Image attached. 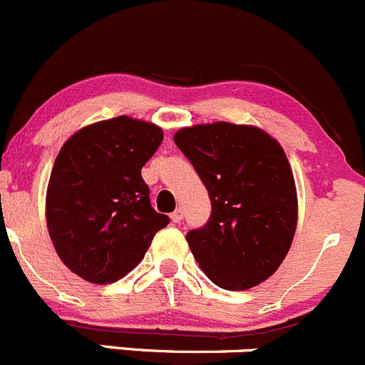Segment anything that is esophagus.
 I'll return each instance as SVG.
<instances>
[{"mask_svg": "<svg viewBox=\"0 0 365 365\" xmlns=\"http://www.w3.org/2000/svg\"><path fill=\"white\" fill-rule=\"evenodd\" d=\"M182 209H175L174 212L170 214V220H172V223H181L182 221Z\"/></svg>", "mask_w": 365, "mask_h": 365, "instance_id": "esophagus-1", "label": "esophagus"}]
</instances>
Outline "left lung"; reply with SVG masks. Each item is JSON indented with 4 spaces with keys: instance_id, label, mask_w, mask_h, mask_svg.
Segmentation results:
<instances>
[{
    "instance_id": "1",
    "label": "left lung",
    "mask_w": 365,
    "mask_h": 365,
    "mask_svg": "<svg viewBox=\"0 0 365 365\" xmlns=\"http://www.w3.org/2000/svg\"><path fill=\"white\" fill-rule=\"evenodd\" d=\"M178 148L209 191L205 227L186 235L205 276L225 290H250L272 276L297 228V187L288 158L262 128L210 123L181 128Z\"/></svg>"
}]
</instances>
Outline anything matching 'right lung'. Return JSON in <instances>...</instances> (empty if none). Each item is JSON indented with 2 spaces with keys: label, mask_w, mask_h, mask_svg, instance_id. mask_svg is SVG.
Listing matches in <instances>:
<instances>
[{
  "label": "right lung",
  "mask_w": 365,
  "mask_h": 365,
  "mask_svg": "<svg viewBox=\"0 0 365 365\" xmlns=\"http://www.w3.org/2000/svg\"><path fill=\"white\" fill-rule=\"evenodd\" d=\"M161 140L160 126L118 115L81 128L63 144L48 179L45 217L56 253L82 279H121L170 221L151 207L140 175Z\"/></svg>",
  "instance_id": "1"
}]
</instances>
